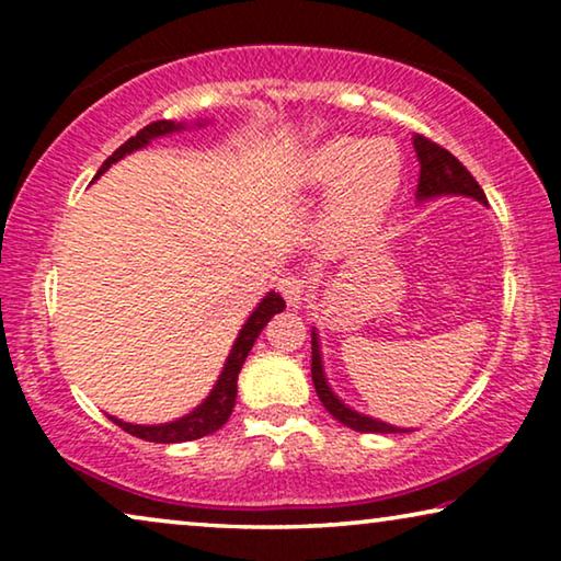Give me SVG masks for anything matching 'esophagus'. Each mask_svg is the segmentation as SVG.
Returning <instances> with one entry per match:
<instances>
[{
    "instance_id": "obj_1",
    "label": "esophagus",
    "mask_w": 561,
    "mask_h": 561,
    "mask_svg": "<svg viewBox=\"0 0 561 561\" xmlns=\"http://www.w3.org/2000/svg\"><path fill=\"white\" fill-rule=\"evenodd\" d=\"M278 290L280 296L286 298L288 306H301L304 296H306V280L301 275H283L278 280Z\"/></svg>"
}]
</instances>
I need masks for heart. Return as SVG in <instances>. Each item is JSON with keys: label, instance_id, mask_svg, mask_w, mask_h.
Masks as SVG:
<instances>
[{"label": "heart", "instance_id": "1", "mask_svg": "<svg viewBox=\"0 0 561 561\" xmlns=\"http://www.w3.org/2000/svg\"><path fill=\"white\" fill-rule=\"evenodd\" d=\"M298 181L329 188L321 227L336 242L359 240L386 219L403 181V156L382 137L334 135L306 152Z\"/></svg>", "mask_w": 561, "mask_h": 561}]
</instances>
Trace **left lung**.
<instances>
[{"mask_svg": "<svg viewBox=\"0 0 561 561\" xmlns=\"http://www.w3.org/2000/svg\"><path fill=\"white\" fill-rule=\"evenodd\" d=\"M413 150H416V158L421 165L419 188H416L419 202H428V198H439V196H470L474 202L488 204L480 183L472 179V173L467 171V168L459 163L449 150H444L436 142L426 140L424 135H413ZM311 378H313V388H317L319 401L324 403V409L332 413L340 424L365 434L411 432V428H401V426L386 424V421L380 419L365 416V413L350 409V405L334 393L332 386L327 382L324 363H321V342H319L317 329H311Z\"/></svg>", "mask_w": 561, "mask_h": 561, "instance_id": "8db88e82", "label": "left lung"}]
</instances>
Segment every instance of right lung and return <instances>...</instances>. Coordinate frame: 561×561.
I'll list each match as a JSON object with an SVG mask.
<instances>
[{"label": "right lung", "mask_w": 561, "mask_h": 561, "mask_svg": "<svg viewBox=\"0 0 561 561\" xmlns=\"http://www.w3.org/2000/svg\"><path fill=\"white\" fill-rule=\"evenodd\" d=\"M204 122H196V127H202ZM181 129H186V122H171V119H158L152 122V125L142 127L140 133L135 137H129L125 145H119L117 150L112 152L110 158L104 160V165L99 168V175L106 173L112 168V163H117L129 152L145 148V145H150L156 137H165V135H173V133H181ZM286 309V301H283L280 294H275V290H267L263 301L255 306V311L250 313V319L244 321L240 334H237V340L232 344V350H229V357L225 367H221L217 382H214V388L209 390V396L204 398L202 403L196 405L194 411L186 413V416L175 419V421H168V424H129V421H122L117 416H110L114 424L125 428L127 434L137 436V439H145V442H156V444H179V442H194V439H202L206 434H214L217 428H221L227 424L229 413L234 409V398H237V375H240L244 359H248L252 344L263 332V327L271 321L275 313H280Z\"/></svg>", "instance_id": "1"}]
</instances>
